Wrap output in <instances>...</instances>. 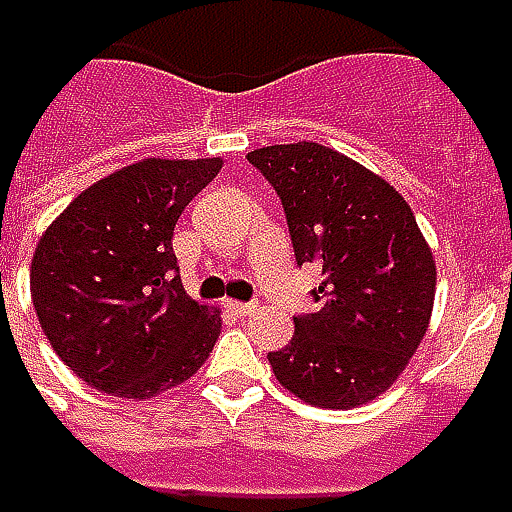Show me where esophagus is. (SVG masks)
<instances>
[{
	"label": "esophagus",
	"instance_id": "obj_1",
	"mask_svg": "<svg viewBox=\"0 0 512 512\" xmlns=\"http://www.w3.org/2000/svg\"><path fill=\"white\" fill-rule=\"evenodd\" d=\"M224 308H227V311H233V314H239V317H247V314H253V311H256V305H253V302H236V299H227V302H224Z\"/></svg>",
	"mask_w": 512,
	"mask_h": 512
}]
</instances>
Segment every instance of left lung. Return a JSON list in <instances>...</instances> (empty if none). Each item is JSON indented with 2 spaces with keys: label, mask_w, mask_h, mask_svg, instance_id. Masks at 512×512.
I'll use <instances>...</instances> for the list:
<instances>
[{
  "label": "left lung",
  "mask_w": 512,
  "mask_h": 512,
  "mask_svg": "<svg viewBox=\"0 0 512 512\" xmlns=\"http://www.w3.org/2000/svg\"><path fill=\"white\" fill-rule=\"evenodd\" d=\"M247 161L282 198L296 262L322 268L320 311L294 317L270 351L276 380L322 409L383 395L418 351L435 302V259L403 195L322 143H279Z\"/></svg>",
  "instance_id": "left-lung-1"
}]
</instances>
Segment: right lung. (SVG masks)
I'll return each instance as SVG.
<instances>
[{
  "mask_svg": "<svg viewBox=\"0 0 512 512\" xmlns=\"http://www.w3.org/2000/svg\"><path fill=\"white\" fill-rule=\"evenodd\" d=\"M221 158H143L83 190L42 233L31 299L51 348L91 389L161 395L190 380L221 334V311L178 276L172 230Z\"/></svg>",
  "mask_w": 512,
  "mask_h": 512,
  "instance_id": "1",
  "label": "right lung"
}]
</instances>
